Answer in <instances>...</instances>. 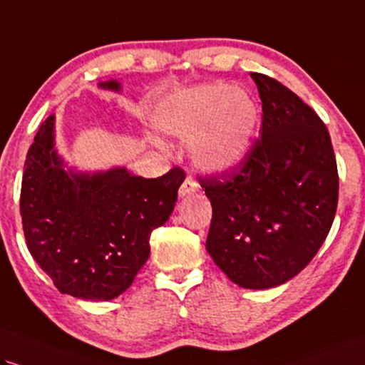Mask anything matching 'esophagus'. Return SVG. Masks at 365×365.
Listing matches in <instances>:
<instances>
[{
    "label": "esophagus",
    "instance_id": "1",
    "mask_svg": "<svg viewBox=\"0 0 365 365\" xmlns=\"http://www.w3.org/2000/svg\"><path fill=\"white\" fill-rule=\"evenodd\" d=\"M200 190V184L192 175H187L186 179H184V182L181 184V187H179V196L184 197L187 195H195V192Z\"/></svg>",
    "mask_w": 365,
    "mask_h": 365
}]
</instances>
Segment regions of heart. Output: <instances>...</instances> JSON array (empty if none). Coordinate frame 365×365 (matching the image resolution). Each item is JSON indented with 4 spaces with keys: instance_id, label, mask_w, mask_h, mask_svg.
Returning <instances> with one entry per match:
<instances>
[{
    "instance_id": "1",
    "label": "heart",
    "mask_w": 365,
    "mask_h": 365,
    "mask_svg": "<svg viewBox=\"0 0 365 365\" xmlns=\"http://www.w3.org/2000/svg\"><path fill=\"white\" fill-rule=\"evenodd\" d=\"M155 121L164 133L192 142L203 168L227 170L249 152L259 123V106L249 93L230 84H205L162 105Z\"/></svg>"
}]
</instances>
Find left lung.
Wrapping results in <instances>:
<instances>
[{
    "mask_svg": "<svg viewBox=\"0 0 365 365\" xmlns=\"http://www.w3.org/2000/svg\"><path fill=\"white\" fill-rule=\"evenodd\" d=\"M250 78L262 101L260 138L235 168L197 181L213 206L206 250L235 284L265 289L320 250L339 205V170L314 110L274 78Z\"/></svg>",
    "mask_w": 365,
    "mask_h": 365,
    "instance_id": "1",
    "label": "left lung"
}]
</instances>
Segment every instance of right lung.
Returning a JSON list of instances; mask_svg holds the SVG:
<instances>
[{
	"label": "right lung",
	"instance_id": "obj_1",
	"mask_svg": "<svg viewBox=\"0 0 365 365\" xmlns=\"http://www.w3.org/2000/svg\"><path fill=\"white\" fill-rule=\"evenodd\" d=\"M118 89V83L101 84ZM186 173L155 179L127 169L67 174L53 150V116L25 160L20 215L31 257L64 294L108 301L132 286L150 255V233L168 222Z\"/></svg>",
	"mask_w": 365,
	"mask_h": 365
}]
</instances>
